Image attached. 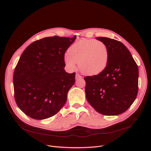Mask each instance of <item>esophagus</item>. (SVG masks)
Masks as SVG:
<instances>
[{
	"mask_svg": "<svg viewBox=\"0 0 151 151\" xmlns=\"http://www.w3.org/2000/svg\"><path fill=\"white\" fill-rule=\"evenodd\" d=\"M82 78V76H81L79 74L76 73V79H81Z\"/></svg>",
	"mask_w": 151,
	"mask_h": 151,
	"instance_id": "34e87169",
	"label": "esophagus"
}]
</instances>
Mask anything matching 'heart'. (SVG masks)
<instances>
[{"label": "heart", "instance_id": "b5f03b06", "mask_svg": "<svg viewBox=\"0 0 151 151\" xmlns=\"http://www.w3.org/2000/svg\"><path fill=\"white\" fill-rule=\"evenodd\" d=\"M64 62L70 69L79 63L80 70L85 75H96L102 72L109 61V50L104 42L94 39H82L75 42L64 55Z\"/></svg>", "mask_w": 151, "mask_h": 151}]
</instances>
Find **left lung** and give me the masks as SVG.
<instances>
[{"mask_svg": "<svg viewBox=\"0 0 151 151\" xmlns=\"http://www.w3.org/2000/svg\"><path fill=\"white\" fill-rule=\"evenodd\" d=\"M96 39L108 47L109 61L100 73L84 78L86 98L99 114L118 115L125 112L137 97L138 67L122 43L105 37Z\"/></svg>", "mask_w": 151, "mask_h": 151, "instance_id": "1", "label": "left lung"}]
</instances>
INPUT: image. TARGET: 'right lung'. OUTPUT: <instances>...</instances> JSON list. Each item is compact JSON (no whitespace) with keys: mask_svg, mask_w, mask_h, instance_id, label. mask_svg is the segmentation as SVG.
<instances>
[{"mask_svg":"<svg viewBox=\"0 0 151 151\" xmlns=\"http://www.w3.org/2000/svg\"><path fill=\"white\" fill-rule=\"evenodd\" d=\"M76 36H52L33 42L21 54L14 70V97L19 108L35 119L57 114L67 100L75 73L64 68L66 50Z\"/></svg>","mask_w":151,"mask_h":151,"instance_id":"1","label":"right lung"}]
</instances>
